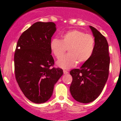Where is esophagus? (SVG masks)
I'll return each mask as SVG.
<instances>
[{
  "label": "esophagus",
  "instance_id": "34e87169",
  "mask_svg": "<svg viewBox=\"0 0 121 121\" xmlns=\"http://www.w3.org/2000/svg\"><path fill=\"white\" fill-rule=\"evenodd\" d=\"M63 73H64L65 74H68V73H69V71H68L67 70H63Z\"/></svg>",
  "mask_w": 121,
  "mask_h": 121
}]
</instances>
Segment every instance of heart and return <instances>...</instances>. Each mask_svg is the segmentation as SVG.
<instances>
[{
    "mask_svg": "<svg viewBox=\"0 0 121 121\" xmlns=\"http://www.w3.org/2000/svg\"><path fill=\"white\" fill-rule=\"evenodd\" d=\"M95 49V39L92 35L78 30L68 31L61 36L50 42V50L59 59L67 50L69 54L57 61L58 66L68 69L79 63H84L90 59Z\"/></svg>",
    "mask_w": 121,
    "mask_h": 121,
    "instance_id": "obj_1",
    "label": "heart"
}]
</instances>
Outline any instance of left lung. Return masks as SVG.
Instances as JSON below:
<instances>
[{"instance_id":"8db88e82","label":"left lung","mask_w":121,"mask_h":121,"mask_svg":"<svg viewBox=\"0 0 121 121\" xmlns=\"http://www.w3.org/2000/svg\"><path fill=\"white\" fill-rule=\"evenodd\" d=\"M95 39L94 53L80 69H73L70 87L72 97L83 104L90 103L98 97L108 80L110 56L106 39L95 28L90 26Z\"/></svg>"}]
</instances>
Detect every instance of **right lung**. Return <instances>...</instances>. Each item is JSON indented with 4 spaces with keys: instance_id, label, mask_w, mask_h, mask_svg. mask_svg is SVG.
<instances>
[{
    "instance_id": "right-lung-1",
    "label": "right lung",
    "mask_w": 121,
    "mask_h": 121,
    "mask_svg": "<svg viewBox=\"0 0 121 121\" xmlns=\"http://www.w3.org/2000/svg\"><path fill=\"white\" fill-rule=\"evenodd\" d=\"M53 22H38L20 35L14 54L15 78L30 101L42 104L51 97L54 87L63 75L54 68L50 42L56 31Z\"/></svg>"
}]
</instances>
